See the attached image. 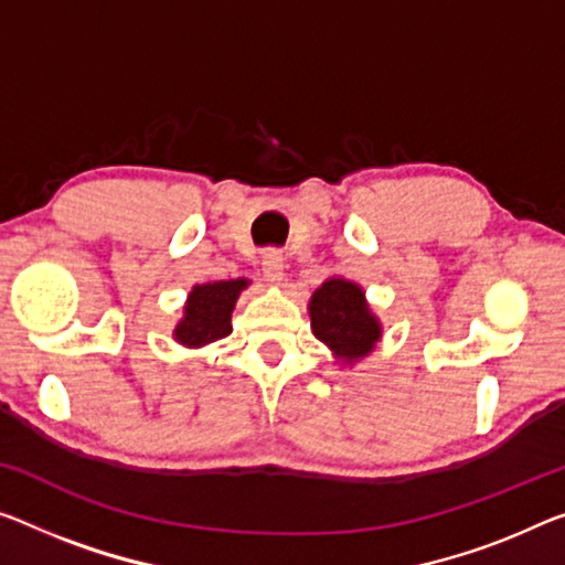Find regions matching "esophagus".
I'll use <instances>...</instances> for the list:
<instances>
[{"label":"esophagus","mask_w":565,"mask_h":565,"mask_svg":"<svg viewBox=\"0 0 565 565\" xmlns=\"http://www.w3.org/2000/svg\"><path fill=\"white\" fill-rule=\"evenodd\" d=\"M282 267H285V259H282L280 253H277V249H270V253H265V257H263V275H265L267 282L280 285Z\"/></svg>","instance_id":"1"}]
</instances>
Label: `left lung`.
I'll list each match as a JSON object with an SVG mask.
<instances>
[{"label":"left lung","instance_id":"obj_1","mask_svg":"<svg viewBox=\"0 0 565 565\" xmlns=\"http://www.w3.org/2000/svg\"><path fill=\"white\" fill-rule=\"evenodd\" d=\"M310 328L343 363L361 361L381 338L379 318L369 310L366 292L351 280L331 277L308 302Z\"/></svg>","mask_w":565,"mask_h":565}]
</instances>
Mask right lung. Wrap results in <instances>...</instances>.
Instances as JSON below:
<instances>
[{"label":"right lung","mask_w":565,"mask_h":565,"mask_svg":"<svg viewBox=\"0 0 565 565\" xmlns=\"http://www.w3.org/2000/svg\"><path fill=\"white\" fill-rule=\"evenodd\" d=\"M249 280H220L194 285L189 292L184 318L173 328V338L186 349H202L232 333V310Z\"/></svg>","instance_id":"1"}]
</instances>
